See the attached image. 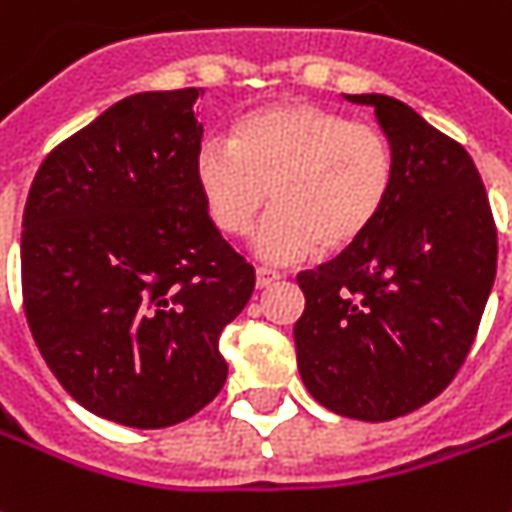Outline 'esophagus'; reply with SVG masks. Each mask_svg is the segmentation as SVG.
Listing matches in <instances>:
<instances>
[{
    "label": "esophagus",
    "instance_id": "34e87169",
    "mask_svg": "<svg viewBox=\"0 0 512 512\" xmlns=\"http://www.w3.org/2000/svg\"><path fill=\"white\" fill-rule=\"evenodd\" d=\"M280 280V271L274 269H257L255 271V283L257 288H271V285Z\"/></svg>",
    "mask_w": 512,
    "mask_h": 512
}]
</instances>
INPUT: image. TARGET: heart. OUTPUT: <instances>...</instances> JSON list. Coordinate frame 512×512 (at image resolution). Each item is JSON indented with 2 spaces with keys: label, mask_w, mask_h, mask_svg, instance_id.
<instances>
[{
  "label": "heart",
  "mask_w": 512,
  "mask_h": 512,
  "mask_svg": "<svg viewBox=\"0 0 512 512\" xmlns=\"http://www.w3.org/2000/svg\"><path fill=\"white\" fill-rule=\"evenodd\" d=\"M193 179L212 227L241 238L266 204L255 235L269 263L339 255L378 224L395 187L389 139L339 111L283 100L249 111L232 137L196 148Z\"/></svg>",
  "instance_id": "b5f03b06"
}]
</instances>
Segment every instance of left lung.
I'll use <instances>...</instances> for the list:
<instances>
[{
  "instance_id": "left-lung-1",
  "label": "left lung",
  "mask_w": 512,
  "mask_h": 512,
  "mask_svg": "<svg viewBox=\"0 0 512 512\" xmlns=\"http://www.w3.org/2000/svg\"><path fill=\"white\" fill-rule=\"evenodd\" d=\"M344 100L375 109L395 156V187L356 246L297 277L305 311L294 344L314 401L381 423L454 381L496 280V227L460 142L395 97Z\"/></svg>"
}]
</instances>
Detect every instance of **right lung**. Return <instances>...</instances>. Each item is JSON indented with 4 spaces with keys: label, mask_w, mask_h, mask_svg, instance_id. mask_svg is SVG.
<instances>
[{
    "label": "right lung",
    "mask_w": 512,
    "mask_h": 512,
    "mask_svg": "<svg viewBox=\"0 0 512 512\" xmlns=\"http://www.w3.org/2000/svg\"><path fill=\"white\" fill-rule=\"evenodd\" d=\"M201 89L139 92L64 139L22 218L27 325L97 417L165 429L221 392L218 336L255 269L212 227L193 179Z\"/></svg>",
    "instance_id": "1"
}]
</instances>
